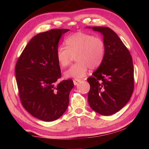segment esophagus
Instances as JSON below:
<instances>
[{"label": "esophagus", "mask_w": 149, "mask_h": 149, "mask_svg": "<svg viewBox=\"0 0 149 149\" xmlns=\"http://www.w3.org/2000/svg\"><path fill=\"white\" fill-rule=\"evenodd\" d=\"M81 81V80H79V79H74V81H73V82H74V85L75 86H76V85L79 83V82Z\"/></svg>", "instance_id": "1"}]
</instances>
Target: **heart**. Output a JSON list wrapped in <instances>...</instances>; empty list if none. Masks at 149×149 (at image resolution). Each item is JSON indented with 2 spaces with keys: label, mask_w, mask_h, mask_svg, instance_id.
<instances>
[{
  "label": "heart",
  "mask_w": 149,
  "mask_h": 149,
  "mask_svg": "<svg viewBox=\"0 0 149 149\" xmlns=\"http://www.w3.org/2000/svg\"><path fill=\"white\" fill-rule=\"evenodd\" d=\"M66 47L59 46L56 49V58L59 65L64 68L71 62L72 56L77 61L65 71L66 77L76 79L86 75L90 68L95 69L102 63L105 55V43L99 37L78 32L68 36L65 40Z\"/></svg>",
  "instance_id": "heart-1"
}]
</instances>
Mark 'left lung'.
<instances>
[{"label":"left lung","mask_w":149,"mask_h":149,"mask_svg":"<svg viewBox=\"0 0 149 149\" xmlns=\"http://www.w3.org/2000/svg\"><path fill=\"white\" fill-rule=\"evenodd\" d=\"M102 34L105 55L93 76L88 78L89 105L102 115L115 114L126 105L134 90V68L130 52L118 35L107 27H87Z\"/></svg>","instance_id":"1"}]
</instances>
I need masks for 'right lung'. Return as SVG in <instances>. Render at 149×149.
I'll list each match as a JSON object with an SVG mask.
<instances>
[{"mask_svg":"<svg viewBox=\"0 0 149 149\" xmlns=\"http://www.w3.org/2000/svg\"><path fill=\"white\" fill-rule=\"evenodd\" d=\"M66 29H55L34 36L25 47L15 66L16 80L22 106L31 115L51 122L63 115L74 88L71 79L57 83L61 69L56 49Z\"/></svg>","mask_w":149,"mask_h":149,"instance_id":"1","label":"right lung"}]
</instances>
